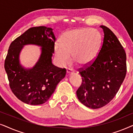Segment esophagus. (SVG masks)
Segmentation results:
<instances>
[{"instance_id":"esophagus-1","label":"esophagus","mask_w":133,"mask_h":133,"mask_svg":"<svg viewBox=\"0 0 133 133\" xmlns=\"http://www.w3.org/2000/svg\"><path fill=\"white\" fill-rule=\"evenodd\" d=\"M73 72H74L72 71V70H71V69H70V68L67 69V70H66V74H67V75H68V76L70 75L71 74H72Z\"/></svg>"}]
</instances>
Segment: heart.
<instances>
[{"mask_svg":"<svg viewBox=\"0 0 133 133\" xmlns=\"http://www.w3.org/2000/svg\"><path fill=\"white\" fill-rule=\"evenodd\" d=\"M61 42H56L54 46L56 61L64 66L72 61L80 66L92 62L97 57L102 42L100 32L94 29L81 28L63 33Z\"/></svg>","mask_w":133,"mask_h":133,"instance_id":"heart-1","label":"heart"}]
</instances>
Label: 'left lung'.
Here are the masks:
<instances>
[{"mask_svg":"<svg viewBox=\"0 0 133 133\" xmlns=\"http://www.w3.org/2000/svg\"><path fill=\"white\" fill-rule=\"evenodd\" d=\"M104 38L94 61L79 69L82 82L76 91L78 99L92 109L103 107L116 95L127 74V56L115 34L101 25Z\"/></svg>","mask_w":133,"mask_h":133,"instance_id":"1","label":"left lung"}]
</instances>
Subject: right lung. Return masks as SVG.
<instances>
[{"mask_svg":"<svg viewBox=\"0 0 133 133\" xmlns=\"http://www.w3.org/2000/svg\"><path fill=\"white\" fill-rule=\"evenodd\" d=\"M55 41L52 28L32 27L16 38L9 47L4 65L9 84L14 95L26 104L46 102L65 77L66 69L58 68L52 63ZM30 44L41 46L42 52L36 65L26 69L19 63V54L24 45Z\"/></svg>","mask_w":133,"mask_h":133,"instance_id":"1","label":"right lung"}]
</instances>
